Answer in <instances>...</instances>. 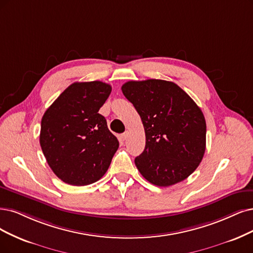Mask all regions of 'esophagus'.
Instances as JSON below:
<instances>
[{"instance_id":"esophagus-1","label":"esophagus","mask_w":253,"mask_h":253,"mask_svg":"<svg viewBox=\"0 0 253 253\" xmlns=\"http://www.w3.org/2000/svg\"><path fill=\"white\" fill-rule=\"evenodd\" d=\"M128 135H129V133H128V132H125V133L122 134V138H123L124 141H125V139H127V138H128Z\"/></svg>"}]
</instances>
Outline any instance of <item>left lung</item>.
<instances>
[{
	"label": "left lung",
	"mask_w": 253,
	"mask_h": 253,
	"mask_svg": "<svg viewBox=\"0 0 253 253\" xmlns=\"http://www.w3.org/2000/svg\"><path fill=\"white\" fill-rule=\"evenodd\" d=\"M122 91L145 129V149L134 160L139 173L158 186L188 178L201 163L207 145V123L199 106L171 81H128Z\"/></svg>",
	"instance_id": "obj_1"
}]
</instances>
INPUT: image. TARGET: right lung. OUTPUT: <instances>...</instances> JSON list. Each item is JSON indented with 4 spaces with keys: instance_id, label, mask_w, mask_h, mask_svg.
Listing matches in <instances>:
<instances>
[{
    "instance_id": "right-lung-1",
    "label": "right lung",
    "mask_w": 253,
    "mask_h": 253,
    "mask_svg": "<svg viewBox=\"0 0 253 253\" xmlns=\"http://www.w3.org/2000/svg\"><path fill=\"white\" fill-rule=\"evenodd\" d=\"M111 92L102 81L75 82L65 88L42 119L40 143L55 175L71 185H87L106 173L118 138L99 114Z\"/></svg>"
}]
</instances>
